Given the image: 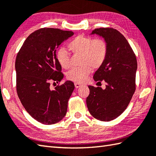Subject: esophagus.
Segmentation results:
<instances>
[{
	"label": "esophagus",
	"instance_id": "1",
	"mask_svg": "<svg viewBox=\"0 0 156 156\" xmlns=\"http://www.w3.org/2000/svg\"><path fill=\"white\" fill-rule=\"evenodd\" d=\"M74 86H75V87H76V88H80V87H82V84H79V83H75V84H74Z\"/></svg>",
	"mask_w": 156,
	"mask_h": 156
}]
</instances>
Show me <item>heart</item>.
<instances>
[{
	"label": "heart",
	"mask_w": 156,
	"mask_h": 156,
	"mask_svg": "<svg viewBox=\"0 0 156 156\" xmlns=\"http://www.w3.org/2000/svg\"><path fill=\"white\" fill-rule=\"evenodd\" d=\"M68 48L74 54H80V67L74 68L67 73V78L76 83H83L87 81L92 72V68L97 69L103 64L107 58V44L102 39H93L79 35L69 42ZM56 59L64 69L70 66L69 55L65 48H59Z\"/></svg>",
	"instance_id": "heart-1"
}]
</instances>
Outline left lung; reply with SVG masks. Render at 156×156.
I'll return each mask as SVG.
<instances>
[{
    "label": "left lung",
    "mask_w": 156,
    "mask_h": 156,
    "mask_svg": "<svg viewBox=\"0 0 156 156\" xmlns=\"http://www.w3.org/2000/svg\"><path fill=\"white\" fill-rule=\"evenodd\" d=\"M94 34L102 37L107 44V58L93 76L95 81L104 80L106 88L88 86L87 105L92 117L110 121L124 112L133 97L137 62L127 40L117 30L95 29L90 35Z\"/></svg>",
    "instance_id": "1"
}]
</instances>
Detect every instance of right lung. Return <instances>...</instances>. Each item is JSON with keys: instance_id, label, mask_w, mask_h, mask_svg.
<instances>
[{"instance_id": "1", "label": "right lung", "mask_w": 156, "mask_h": 156, "mask_svg": "<svg viewBox=\"0 0 156 156\" xmlns=\"http://www.w3.org/2000/svg\"><path fill=\"white\" fill-rule=\"evenodd\" d=\"M74 33L43 28L23 43L15 61L16 92L23 107L36 121L52 125L65 117L74 84L66 81L54 90L50 82H60L64 74L56 59V49Z\"/></svg>"}]
</instances>
